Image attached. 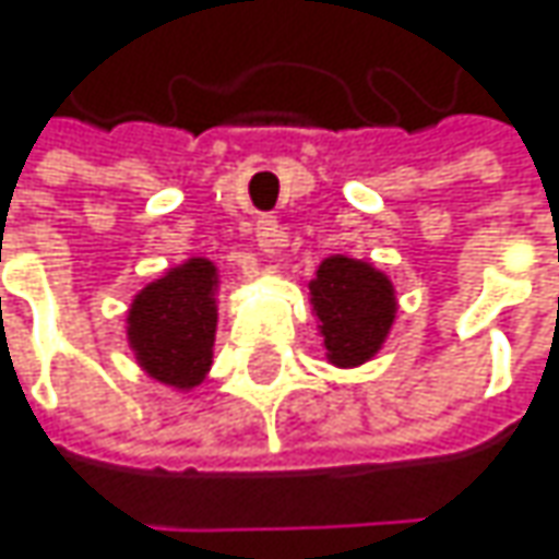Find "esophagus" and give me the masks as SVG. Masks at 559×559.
<instances>
[{
    "instance_id": "obj_1",
    "label": "esophagus",
    "mask_w": 559,
    "mask_h": 559,
    "mask_svg": "<svg viewBox=\"0 0 559 559\" xmlns=\"http://www.w3.org/2000/svg\"><path fill=\"white\" fill-rule=\"evenodd\" d=\"M255 243H259L262 253H275L278 247L287 243V234H284V228H281L272 215H262V218L255 222Z\"/></svg>"
}]
</instances>
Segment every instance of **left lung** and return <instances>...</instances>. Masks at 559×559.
Masks as SVG:
<instances>
[{
    "label": "left lung",
    "mask_w": 559,
    "mask_h": 559,
    "mask_svg": "<svg viewBox=\"0 0 559 559\" xmlns=\"http://www.w3.org/2000/svg\"><path fill=\"white\" fill-rule=\"evenodd\" d=\"M309 304L319 319L328 362L356 369L388 341L397 319L394 284L372 262L328 255L309 281Z\"/></svg>",
    "instance_id": "1"
}]
</instances>
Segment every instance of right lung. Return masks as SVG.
I'll use <instances>...</instances> for the list:
<instances>
[{
    "instance_id": "right-lung-1",
    "label": "right lung",
    "mask_w": 559,
    "mask_h": 559,
    "mask_svg": "<svg viewBox=\"0 0 559 559\" xmlns=\"http://www.w3.org/2000/svg\"><path fill=\"white\" fill-rule=\"evenodd\" d=\"M218 269L193 255L150 281L128 309V344L140 369L168 388L203 384L218 325Z\"/></svg>"
}]
</instances>
